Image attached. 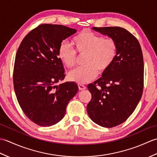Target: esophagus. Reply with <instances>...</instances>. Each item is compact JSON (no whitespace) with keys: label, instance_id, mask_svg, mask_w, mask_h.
<instances>
[{"label":"esophagus","instance_id":"esophagus-1","mask_svg":"<svg viewBox=\"0 0 157 157\" xmlns=\"http://www.w3.org/2000/svg\"><path fill=\"white\" fill-rule=\"evenodd\" d=\"M78 88L79 90H84L86 88V87L84 85L81 84H78Z\"/></svg>","mask_w":157,"mask_h":157}]
</instances>
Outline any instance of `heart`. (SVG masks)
Listing matches in <instances>:
<instances>
[{
  "label": "heart",
  "instance_id": "1",
  "mask_svg": "<svg viewBox=\"0 0 157 157\" xmlns=\"http://www.w3.org/2000/svg\"><path fill=\"white\" fill-rule=\"evenodd\" d=\"M74 50L65 42L58 48V56L67 67L72 68L76 65L77 55H85L81 67L70 71V81L86 84L94 79L99 73H104L111 67L117 55V45L115 40L103 38L89 29H83L71 40Z\"/></svg>",
  "mask_w": 157,
  "mask_h": 157
}]
</instances>
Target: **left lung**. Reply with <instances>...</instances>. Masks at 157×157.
<instances>
[{"instance_id":"obj_1","label":"left lung","mask_w":157,"mask_h":157,"mask_svg":"<svg viewBox=\"0 0 157 157\" xmlns=\"http://www.w3.org/2000/svg\"><path fill=\"white\" fill-rule=\"evenodd\" d=\"M115 40L117 55L102 77L90 84L92 94L87 105L90 117L96 124L113 128L121 124L132 114L142 95L144 60L138 40L120 27L92 28Z\"/></svg>"}]
</instances>
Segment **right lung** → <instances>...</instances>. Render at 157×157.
Segmentation results:
<instances>
[{"mask_svg":"<svg viewBox=\"0 0 157 157\" xmlns=\"http://www.w3.org/2000/svg\"><path fill=\"white\" fill-rule=\"evenodd\" d=\"M76 32L62 25H40L25 36L17 51L13 69L16 97L24 114L38 125L48 127L61 121L78 91L73 82L56 85L65 77L59 46Z\"/></svg>","mask_w":157,"mask_h":157,"instance_id":"obj_1","label":"right lung"}]
</instances>
